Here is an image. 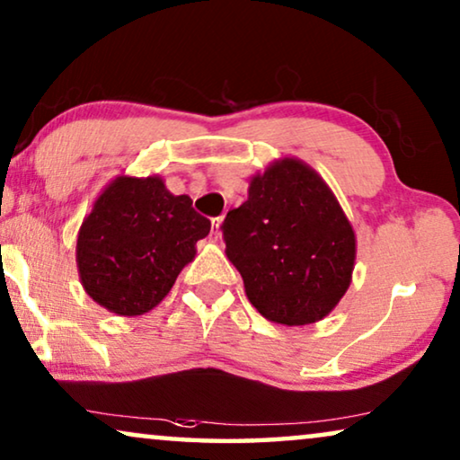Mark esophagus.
Wrapping results in <instances>:
<instances>
[{"label": "esophagus", "instance_id": "obj_1", "mask_svg": "<svg viewBox=\"0 0 460 460\" xmlns=\"http://www.w3.org/2000/svg\"><path fill=\"white\" fill-rule=\"evenodd\" d=\"M222 222H224V217H216L211 224V238H216V241L222 236Z\"/></svg>", "mask_w": 460, "mask_h": 460}]
</instances>
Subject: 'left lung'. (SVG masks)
I'll list each match as a JSON object with an SVG mask.
<instances>
[{
    "instance_id": "1",
    "label": "left lung",
    "mask_w": 460,
    "mask_h": 460,
    "mask_svg": "<svg viewBox=\"0 0 460 460\" xmlns=\"http://www.w3.org/2000/svg\"><path fill=\"white\" fill-rule=\"evenodd\" d=\"M222 230L247 299L270 323L314 324L348 293L356 232L323 175L301 159L282 156L255 173Z\"/></svg>"
}]
</instances>
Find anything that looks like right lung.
Instances as JSON below:
<instances>
[{"label": "right lung", "mask_w": 460, "mask_h": 460, "mask_svg": "<svg viewBox=\"0 0 460 460\" xmlns=\"http://www.w3.org/2000/svg\"><path fill=\"white\" fill-rule=\"evenodd\" d=\"M211 222L159 175H117L93 200L77 234L85 293L117 316H142L172 291Z\"/></svg>", "instance_id": "add662e5"}]
</instances>
